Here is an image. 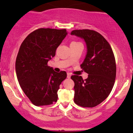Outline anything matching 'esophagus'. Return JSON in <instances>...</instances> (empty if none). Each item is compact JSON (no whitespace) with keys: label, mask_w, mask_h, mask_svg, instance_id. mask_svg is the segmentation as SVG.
<instances>
[{"label":"esophagus","mask_w":133,"mask_h":133,"mask_svg":"<svg viewBox=\"0 0 133 133\" xmlns=\"http://www.w3.org/2000/svg\"><path fill=\"white\" fill-rule=\"evenodd\" d=\"M71 73H68V74H67V77H68V78H71Z\"/></svg>","instance_id":"1"}]
</instances>
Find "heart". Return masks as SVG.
<instances>
[{
  "mask_svg": "<svg viewBox=\"0 0 133 133\" xmlns=\"http://www.w3.org/2000/svg\"><path fill=\"white\" fill-rule=\"evenodd\" d=\"M72 43H75V42H72Z\"/></svg>",
  "mask_w": 133,
  "mask_h": 133,
  "instance_id": "heart-1",
  "label": "heart"
}]
</instances>
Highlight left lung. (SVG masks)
<instances>
[{
	"instance_id": "1",
	"label": "left lung",
	"mask_w": 133,
	"mask_h": 133,
	"mask_svg": "<svg viewBox=\"0 0 133 133\" xmlns=\"http://www.w3.org/2000/svg\"><path fill=\"white\" fill-rule=\"evenodd\" d=\"M71 35L85 41L87 53L81 68L88 74L83 80L81 76L73 75L75 82L74 102L84 108H93L109 95L116 78V67L111 45L102 35L90 29L73 30Z\"/></svg>"
}]
</instances>
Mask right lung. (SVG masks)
<instances>
[{
  "label": "right lung",
  "mask_w": 133,
  "mask_h": 133,
  "mask_svg": "<svg viewBox=\"0 0 133 133\" xmlns=\"http://www.w3.org/2000/svg\"><path fill=\"white\" fill-rule=\"evenodd\" d=\"M68 35L66 29L41 28L31 33L22 42L15 62L17 79L21 88L36 106L56 102L65 71L57 73L48 65L56 49Z\"/></svg>",
  "instance_id": "right-lung-1"
}]
</instances>
